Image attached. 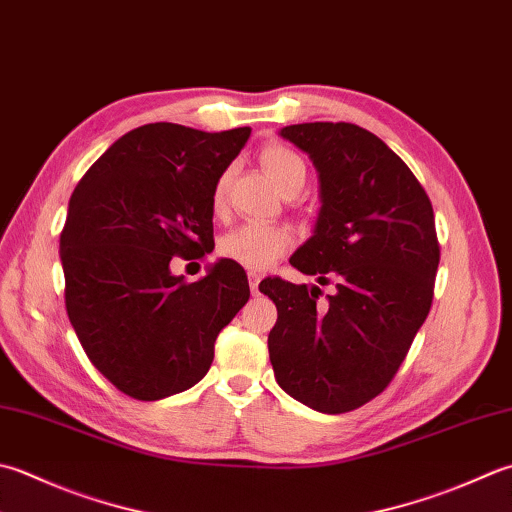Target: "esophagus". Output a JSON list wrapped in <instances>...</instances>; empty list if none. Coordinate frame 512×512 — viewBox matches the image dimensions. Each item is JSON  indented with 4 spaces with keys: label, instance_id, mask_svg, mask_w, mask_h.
Wrapping results in <instances>:
<instances>
[{
    "label": "esophagus",
    "instance_id": "34e87169",
    "mask_svg": "<svg viewBox=\"0 0 512 512\" xmlns=\"http://www.w3.org/2000/svg\"><path fill=\"white\" fill-rule=\"evenodd\" d=\"M259 282H262V275L257 273H248V284H250V290L257 295L259 293Z\"/></svg>",
    "mask_w": 512,
    "mask_h": 512
}]
</instances>
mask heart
Returning a JSON list of instances; mask_svg holds the SVG:
<instances>
[{"instance_id":"b5f03b06","label":"heart","mask_w":512,"mask_h":512,"mask_svg":"<svg viewBox=\"0 0 512 512\" xmlns=\"http://www.w3.org/2000/svg\"><path fill=\"white\" fill-rule=\"evenodd\" d=\"M266 175L273 179L279 190L286 195H295L299 188L306 184L308 168L304 157L284 144H268L259 153ZM230 173H222L217 177L210 195L215 213H222L228 195ZM295 244V233L284 224H244L237 226L219 239V255L230 259L250 270H264L279 257L286 255Z\"/></svg>"}]
</instances>
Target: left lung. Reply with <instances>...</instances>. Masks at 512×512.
<instances>
[{
	"mask_svg": "<svg viewBox=\"0 0 512 512\" xmlns=\"http://www.w3.org/2000/svg\"><path fill=\"white\" fill-rule=\"evenodd\" d=\"M313 159L322 184L315 235L290 266L319 286L266 277L277 306L268 335L275 377L319 413L364 406L393 382L435 295L433 204L404 159L366 128L313 122L282 128Z\"/></svg>",
	"mask_w": 512,
	"mask_h": 512,
	"instance_id": "1",
	"label": "left lung"
}]
</instances>
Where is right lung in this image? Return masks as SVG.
<instances>
[{
    "label": "right lung",
    "mask_w": 512,
    "mask_h": 512,
    "mask_svg": "<svg viewBox=\"0 0 512 512\" xmlns=\"http://www.w3.org/2000/svg\"><path fill=\"white\" fill-rule=\"evenodd\" d=\"M250 128L130 130L79 179L59 237L66 313L93 366L124 395L157 402L195 386L215 339L248 297L244 268L219 259L199 282L175 259L215 248L213 186Z\"/></svg>",
    "instance_id": "add662e5"
}]
</instances>
